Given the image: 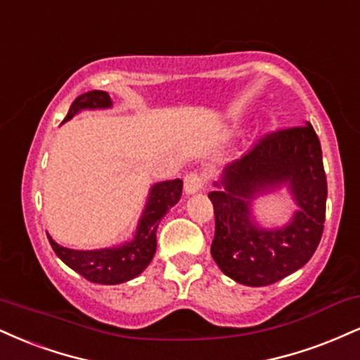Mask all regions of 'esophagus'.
<instances>
[{
  "instance_id": "34e87169",
  "label": "esophagus",
  "mask_w": 360,
  "mask_h": 360,
  "mask_svg": "<svg viewBox=\"0 0 360 360\" xmlns=\"http://www.w3.org/2000/svg\"><path fill=\"white\" fill-rule=\"evenodd\" d=\"M206 186V176L202 172L191 171L184 176V191L188 194L201 191Z\"/></svg>"
}]
</instances>
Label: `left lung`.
<instances>
[{"instance_id":"obj_1","label":"left lung","mask_w":360,"mask_h":360,"mask_svg":"<svg viewBox=\"0 0 360 360\" xmlns=\"http://www.w3.org/2000/svg\"><path fill=\"white\" fill-rule=\"evenodd\" d=\"M281 184L290 186L301 211L285 229H258L249 199ZM216 186L223 189L207 194L216 223L211 255L224 275L248 287H266L311 258L323 233L327 177L320 141L309 122L268 132L224 169Z\"/></svg>"}]
</instances>
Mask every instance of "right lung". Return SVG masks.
I'll list each match as a JSON object with an SVG mask.
<instances>
[{
  "label": "right lung",
  "instance_id": "right-lung-1",
  "mask_svg": "<svg viewBox=\"0 0 360 360\" xmlns=\"http://www.w3.org/2000/svg\"><path fill=\"white\" fill-rule=\"evenodd\" d=\"M112 101L109 94L103 90H92V92L82 94L70 105L63 122L70 120L77 112L84 109H105L110 107ZM183 194V181H164L154 184L150 189L149 201L139 221L137 233L131 243H125L115 248L103 250H70L56 245L49 236L51 248L65 265H68L77 274L94 283L101 285H117L124 281L136 278L149 265L155 253V229L162 216L177 205Z\"/></svg>",
  "mask_w": 360,
  "mask_h": 360
}]
</instances>
